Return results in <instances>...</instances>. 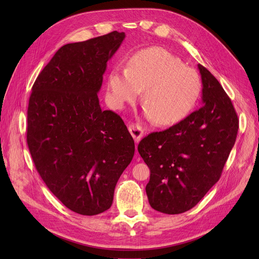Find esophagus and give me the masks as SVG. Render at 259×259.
<instances>
[{
    "label": "esophagus",
    "mask_w": 259,
    "mask_h": 259,
    "mask_svg": "<svg viewBox=\"0 0 259 259\" xmlns=\"http://www.w3.org/2000/svg\"><path fill=\"white\" fill-rule=\"evenodd\" d=\"M129 131H130V133L132 135V138L134 139L135 143L138 144L141 141V139L143 138V135H144L143 128L141 126H139V125H130L129 126Z\"/></svg>",
    "instance_id": "1"
}]
</instances>
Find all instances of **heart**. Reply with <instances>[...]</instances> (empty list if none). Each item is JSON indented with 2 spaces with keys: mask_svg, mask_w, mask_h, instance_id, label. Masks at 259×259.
Here are the masks:
<instances>
[{
  "mask_svg": "<svg viewBox=\"0 0 259 259\" xmlns=\"http://www.w3.org/2000/svg\"><path fill=\"white\" fill-rule=\"evenodd\" d=\"M144 89V114L160 126L183 120L195 106L201 89L198 73L169 51L150 47L132 54L127 68H114L108 76L111 104L122 109Z\"/></svg>",
  "mask_w": 259,
  "mask_h": 259,
  "instance_id": "obj_1",
  "label": "heart"
}]
</instances>
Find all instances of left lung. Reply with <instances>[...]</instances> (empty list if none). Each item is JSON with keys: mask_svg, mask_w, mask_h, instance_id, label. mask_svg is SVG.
I'll return each mask as SVG.
<instances>
[{"mask_svg": "<svg viewBox=\"0 0 259 259\" xmlns=\"http://www.w3.org/2000/svg\"><path fill=\"white\" fill-rule=\"evenodd\" d=\"M197 67L202 106L179 124L149 134L138 148L150 169L149 203L161 213L180 214L197 205L219 182L237 137L232 102L213 74Z\"/></svg>", "mask_w": 259, "mask_h": 259, "instance_id": "obj_1", "label": "left lung"}]
</instances>
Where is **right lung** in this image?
Segmentation results:
<instances>
[{
    "label": "right lung",
    "mask_w": 259,
    "mask_h": 259,
    "mask_svg": "<svg viewBox=\"0 0 259 259\" xmlns=\"http://www.w3.org/2000/svg\"><path fill=\"white\" fill-rule=\"evenodd\" d=\"M125 36L112 31L64 45L32 86L27 111L31 157L50 191L81 215L111 207L117 181L134 155L124 121L102 110L98 97L107 62Z\"/></svg>",
    "instance_id": "obj_1"
}]
</instances>
